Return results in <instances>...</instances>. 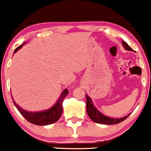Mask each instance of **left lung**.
<instances>
[{"instance_id": "obj_1", "label": "left lung", "mask_w": 151, "mask_h": 151, "mask_svg": "<svg viewBox=\"0 0 151 151\" xmlns=\"http://www.w3.org/2000/svg\"><path fill=\"white\" fill-rule=\"evenodd\" d=\"M123 45H124V48L128 51H132V49L127 44L126 42L122 41ZM86 111L87 114L89 116L90 119L93 121V122L97 123V124H107V125H113V124H117L119 123L122 122L123 121L125 120L129 116V114L127 115V116L120 119H112V118L107 117V116H104L102 113L98 111L95 108V107L93 105L92 101L91 98L86 94Z\"/></svg>"}]
</instances>
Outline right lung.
<instances>
[{
    "label": "right lung",
    "mask_w": 151,
    "mask_h": 151,
    "mask_svg": "<svg viewBox=\"0 0 151 151\" xmlns=\"http://www.w3.org/2000/svg\"><path fill=\"white\" fill-rule=\"evenodd\" d=\"M23 44H24V43H23ZM22 46V45H20L19 46H18L15 49L14 53L17 52L19 49H21ZM68 92L69 91H68V90L67 88L65 89L63 91V92L62 93L61 95H60V98H59L57 103L52 108L46 110V111L38 112V113L28 112L20 108L17 104L15 103L14 102V104L15 107L19 111V113L24 116V118L27 122H30L31 124H35V125L38 126L49 125V124H52L57 122L60 119V116H61L62 113H63V99L68 95Z\"/></svg>",
    "instance_id": "right-lung-1"
}]
</instances>
